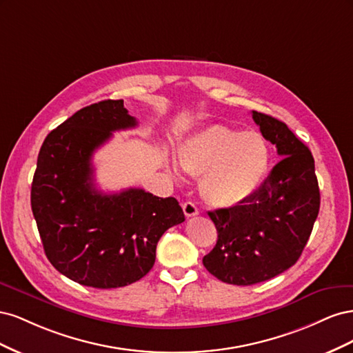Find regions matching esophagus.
I'll return each mask as SVG.
<instances>
[{"mask_svg": "<svg viewBox=\"0 0 353 353\" xmlns=\"http://www.w3.org/2000/svg\"><path fill=\"white\" fill-rule=\"evenodd\" d=\"M183 210H184V213H185V216H187V218H191V216H196V215H199V209L196 208L194 203H191V201L184 203V205H183Z\"/></svg>", "mask_w": 353, "mask_h": 353, "instance_id": "obj_1", "label": "esophagus"}]
</instances>
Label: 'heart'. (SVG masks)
Listing matches in <instances>:
<instances>
[{"label":"heart","mask_w":353,"mask_h":353,"mask_svg":"<svg viewBox=\"0 0 353 353\" xmlns=\"http://www.w3.org/2000/svg\"><path fill=\"white\" fill-rule=\"evenodd\" d=\"M179 166L200 176V194L213 208H232L254 194L268 169L270 152L263 138L254 132L212 125L179 147ZM168 170L175 179L183 175L169 160Z\"/></svg>","instance_id":"obj_1"}]
</instances>
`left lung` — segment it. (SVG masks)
<instances>
[{"mask_svg": "<svg viewBox=\"0 0 353 353\" xmlns=\"http://www.w3.org/2000/svg\"><path fill=\"white\" fill-rule=\"evenodd\" d=\"M265 140L283 159L254 194L237 206L208 212L216 245L203 258L218 280L252 285L293 266L305 249L319 212L312 153L275 117L252 112Z\"/></svg>", "mask_w": 353, "mask_h": 353, "instance_id": "obj_1", "label": "left lung"}]
</instances>
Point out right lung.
Wrapping results in <instances>:
<instances>
[{
	"instance_id": "1",
	"label": "right lung",
	"mask_w": 353,
	"mask_h": 353,
	"mask_svg": "<svg viewBox=\"0 0 353 353\" xmlns=\"http://www.w3.org/2000/svg\"><path fill=\"white\" fill-rule=\"evenodd\" d=\"M135 126L123 100H104L78 110L41 145L32 212L51 265L82 285L116 288L143 279L163 232L185 221L174 197L143 188L114 194L95 188L94 152L112 132Z\"/></svg>"
}]
</instances>
